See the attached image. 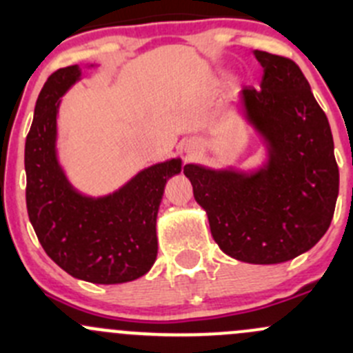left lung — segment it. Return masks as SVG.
Segmentation results:
<instances>
[{"label":"left lung","instance_id":"left-lung-1","mask_svg":"<svg viewBox=\"0 0 353 353\" xmlns=\"http://www.w3.org/2000/svg\"><path fill=\"white\" fill-rule=\"evenodd\" d=\"M261 90H241L249 123L268 145V163L254 174L188 163L184 174L210 230L225 254L276 265L309 251L328 230L338 198L333 134L301 68L283 56L254 51Z\"/></svg>","mask_w":353,"mask_h":353}]
</instances>
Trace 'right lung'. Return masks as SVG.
Segmentation results:
<instances>
[{"mask_svg": "<svg viewBox=\"0 0 353 353\" xmlns=\"http://www.w3.org/2000/svg\"><path fill=\"white\" fill-rule=\"evenodd\" d=\"M80 74L78 65L54 71L35 102L25 141L28 219L49 258L71 276L104 285L131 282L155 263L157 213L181 160L141 170L109 196L74 191L56 157V117L59 97Z\"/></svg>", "mask_w": 353, "mask_h": 353, "instance_id": "add662e5", "label": "right lung"}]
</instances>
